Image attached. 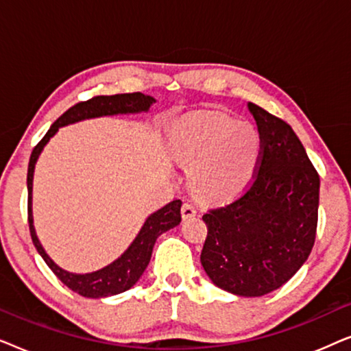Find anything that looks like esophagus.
Returning a JSON list of instances; mask_svg holds the SVG:
<instances>
[{
  "instance_id": "esophagus-1",
  "label": "esophagus",
  "mask_w": 351,
  "mask_h": 351,
  "mask_svg": "<svg viewBox=\"0 0 351 351\" xmlns=\"http://www.w3.org/2000/svg\"><path fill=\"white\" fill-rule=\"evenodd\" d=\"M196 215V208L191 203H184L182 206V217L184 219H191Z\"/></svg>"
}]
</instances>
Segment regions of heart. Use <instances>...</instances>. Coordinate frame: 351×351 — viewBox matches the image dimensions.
Masks as SVG:
<instances>
[{"mask_svg": "<svg viewBox=\"0 0 351 351\" xmlns=\"http://www.w3.org/2000/svg\"><path fill=\"white\" fill-rule=\"evenodd\" d=\"M174 148L190 169L196 195L227 199L246 189L256 174L262 138L249 121L220 112L190 117L174 134Z\"/></svg>", "mask_w": 351, "mask_h": 351, "instance_id": "1", "label": "heart"}]
</instances>
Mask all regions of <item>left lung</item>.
I'll use <instances>...</instances> for the list:
<instances>
[{
	"mask_svg": "<svg viewBox=\"0 0 351 351\" xmlns=\"http://www.w3.org/2000/svg\"><path fill=\"white\" fill-rule=\"evenodd\" d=\"M262 152L251 184L203 215L208 227L201 265L220 289L258 297L289 281L316 238L319 176L281 118L249 102Z\"/></svg>",
	"mask_w": 351,
	"mask_h": 351,
	"instance_id": "8db88e82",
	"label": "left lung"
}]
</instances>
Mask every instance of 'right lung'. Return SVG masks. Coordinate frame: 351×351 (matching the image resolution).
Listing matches in <instances>:
<instances>
[{
	"mask_svg": "<svg viewBox=\"0 0 351 351\" xmlns=\"http://www.w3.org/2000/svg\"><path fill=\"white\" fill-rule=\"evenodd\" d=\"M155 102V99L142 93L131 94H114V95H95V97L78 102L73 107L66 110L62 117L57 118V121L49 128L46 136L36 143L33 148L30 162H28L27 172V189H28V227H30L32 241L35 244L36 251L40 252L43 261L47 263V267L54 271V275L64 282L66 287L76 294L89 297V299H100V297H108L119 294V292L128 291L138 281L142 273L150 262L153 246H155L156 238L161 233L167 232L169 228H174L180 223V199L171 201L165 208H161L156 213H153L147 222L143 223L137 238L134 239L128 251L123 254L118 261L110 263L108 267L94 273H86V275H76L62 270L59 265L52 262V258L45 252V249L38 241L35 228H33L32 219V185H33V171H35V162L40 156L43 147L49 142V138L59 131L60 126H66L70 123L81 121V119L105 117V114H118V113H137L147 112L150 105Z\"/></svg>",
	"mask_w": 351,
	"mask_h": 351,
	"instance_id": "add662e5",
	"label": "right lung"
}]
</instances>
